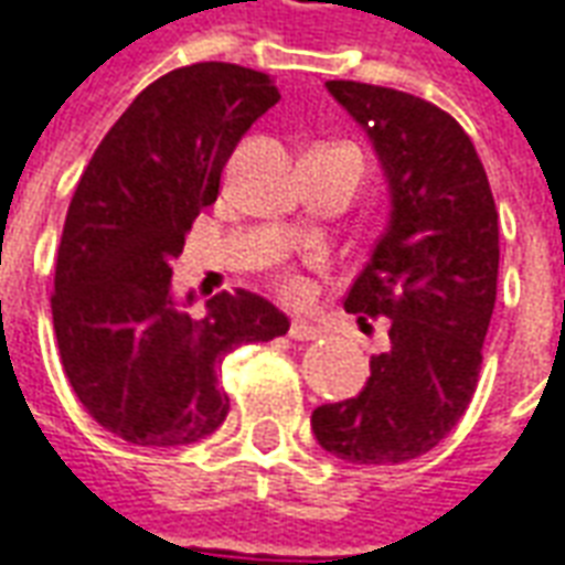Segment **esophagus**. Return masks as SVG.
Listing matches in <instances>:
<instances>
[{
  "instance_id": "esophagus-1",
  "label": "esophagus",
  "mask_w": 565,
  "mask_h": 565,
  "mask_svg": "<svg viewBox=\"0 0 565 565\" xmlns=\"http://www.w3.org/2000/svg\"><path fill=\"white\" fill-rule=\"evenodd\" d=\"M287 335H290L294 342H315V339H320V327H315V323H308V320L302 318H296L294 323H290Z\"/></svg>"
}]
</instances>
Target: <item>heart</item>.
<instances>
[{
	"label": "heart",
	"instance_id": "1",
	"mask_svg": "<svg viewBox=\"0 0 565 565\" xmlns=\"http://www.w3.org/2000/svg\"><path fill=\"white\" fill-rule=\"evenodd\" d=\"M281 294L284 296H299V294H302V281H299L296 275H287V278L281 281Z\"/></svg>",
	"mask_w": 565,
	"mask_h": 565
}]
</instances>
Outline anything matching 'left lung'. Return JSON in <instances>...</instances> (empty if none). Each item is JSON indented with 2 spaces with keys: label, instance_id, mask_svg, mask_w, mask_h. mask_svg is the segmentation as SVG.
I'll list each match as a JSON object with an SVG mask.
<instances>
[{
  "label": "left lung",
  "instance_id": "left-lung-1",
  "mask_svg": "<svg viewBox=\"0 0 565 565\" xmlns=\"http://www.w3.org/2000/svg\"><path fill=\"white\" fill-rule=\"evenodd\" d=\"M366 129L391 186V221L344 296L351 315L387 318L391 342L366 387L315 408L320 448L360 466L433 450L472 403L497 302L499 214L462 127L412 93L327 81Z\"/></svg>",
  "mask_w": 565,
  "mask_h": 565
}]
</instances>
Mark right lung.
I'll return each mask as SVG.
<instances>
[{"label":"right lung","mask_w":565,"mask_h":565,"mask_svg":"<svg viewBox=\"0 0 565 565\" xmlns=\"http://www.w3.org/2000/svg\"><path fill=\"white\" fill-rule=\"evenodd\" d=\"M278 99L254 68H174L132 99L81 174L56 254V348L87 415L124 441L174 448L211 436L230 412L223 356L290 330L247 290L217 294L202 320L172 296L184 235L221 193L235 145Z\"/></svg>","instance_id":"add662e5"}]
</instances>
